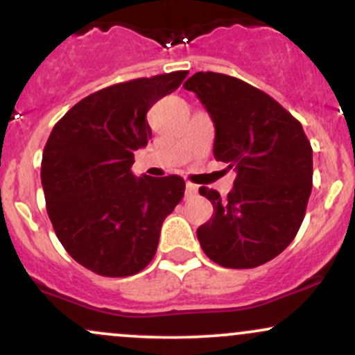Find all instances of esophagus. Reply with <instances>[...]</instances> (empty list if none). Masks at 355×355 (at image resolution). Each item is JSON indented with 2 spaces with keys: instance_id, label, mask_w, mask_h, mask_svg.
Wrapping results in <instances>:
<instances>
[{
  "instance_id": "34e87169",
  "label": "esophagus",
  "mask_w": 355,
  "mask_h": 355,
  "mask_svg": "<svg viewBox=\"0 0 355 355\" xmlns=\"http://www.w3.org/2000/svg\"><path fill=\"white\" fill-rule=\"evenodd\" d=\"M197 191H198V187L197 185H193V183L187 182V187H185V197L187 198H190V197H193V195H197Z\"/></svg>"
}]
</instances>
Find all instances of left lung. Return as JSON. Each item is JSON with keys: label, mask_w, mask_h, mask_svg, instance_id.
<instances>
[{"label": "left lung", "mask_w": 355, "mask_h": 355, "mask_svg": "<svg viewBox=\"0 0 355 355\" xmlns=\"http://www.w3.org/2000/svg\"><path fill=\"white\" fill-rule=\"evenodd\" d=\"M215 125L214 155L237 172L222 200L202 187L214 215L197 229L207 257L227 268H254L287 248L312 191V146L282 105L235 76L198 71L183 83Z\"/></svg>", "instance_id": "obj_1"}]
</instances>
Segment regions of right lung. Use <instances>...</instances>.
Segmentation results:
<instances>
[{
  "instance_id": "obj_1",
  "label": "right lung",
  "mask_w": 355,
  "mask_h": 355,
  "mask_svg": "<svg viewBox=\"0 0 355 355\" xmlns=\"http://www.w3.org/2000/svg\"><path fill=\"white\" fill-rule=\"evenodd\" d=\"M189 71L116 83L92 93L53 126L43 150L46 211L61 245L103 277L152 262L165 217L185 193L178 175L137 178L135 152L152 138L146 112Z\"/></svg>"
}]
</instances>
